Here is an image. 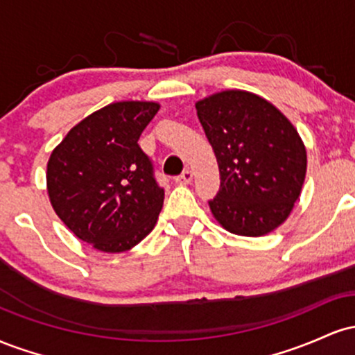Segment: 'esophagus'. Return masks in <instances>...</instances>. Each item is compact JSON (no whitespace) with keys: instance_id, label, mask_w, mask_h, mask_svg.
<instances>
[{"instance_id":"obj_1","label":"esophagus","mask_w":355,"mask_h":355,"mask_svg":"<svg viewBox=\"0 0 355 355\" xmlns=\"http://www.w3.org/2000/svg\"><path fill=\"white\" fill-rule=\"evenodd\" d=\"M191 178H193V173H191V170H183L182 175H178L177 178H175V182L180 183V185H187V183L191 182Z\"/></svg>"}]
</instances>
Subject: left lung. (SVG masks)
Returning <instances> with one entry per match:
<instances>
[{"mask_svg": "<svg viewBox=\"0 0 355 355\" xmlns=\"http://www.w3.org/2000/svg\"><path fill=\"white\" fill-rule=\"evenodd\" d=\"M218 162L220 190L209 202L230 234L260 237L282 225L302 190L307 153L280 110L243 89L195 103Z\"/></svg>", "mask_w": 355, "mask_h": 355, "instance_id": "left-lung-1", "label": "left lung"}]
</instances>
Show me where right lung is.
Returning <instances> with one entry per match:
<instances>
[{
	"label": "right lung",
	"mask_w": 355,
	"mask_h": 355,
	"mask_svg": "<svg viewBox=\"0 0 355 355\" xmlns=\"http://www.w3.org/2000/svg\"><path fill=\"white\" fill-rule=\"evenodd\" d=\"M155 101H116L75 125L51 152L53 210L80 240L107 254L130 250L157 223L165 191L138 145Z\"/></svg>",
	"instance_id": "add662e5"
}]
</instances>
